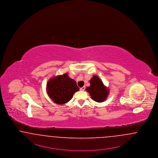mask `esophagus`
<instances>
[{
  "label": "esophagus",
  "mask_w": 158,
  "mask_h": 158,
  "mask_svg": "<svg viewBox=\"0 0 158 158\" xmlns=\"http://www.w3.org/2000/svg\"><path fill=\"white\" fill-rule=\"evenodd\" d=\"M85 89V87H82L81 88H80V90H81V91H84Z\"/></svg>",
  "instance_id": "esophagus-1"
}]
</instances>
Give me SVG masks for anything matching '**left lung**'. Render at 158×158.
<instances>
[{
  "label": "left lung",
  "instance_id": "obj_1",
  "mask_svg": "<svg viewBox=\"0 0 158 158\" xmlns=\"http://www.w3.org/2000/svg\"><path fill=\"white\" fill-rule=\"evenodd\" d=\"M90 86L85 89L89 93L91 98L96 102L101 103L105 101L109 93V89L103 84L98 77L94 76L89 80Z\"/></svg>",
  "mask_w": 158,
  "mask_h": 158
}]
</instances>
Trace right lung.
Returning <instances> with one entry per match:
<instances>
[{"label": "right lung", "instance_id": "obj_1", "mask_svg": "<svg viewBox=\"0 0 158 158\" xmlns=\"http://www.w3.org/2000/svg\"><path fill=\"white\" fill-rule=\"evenodd\" d=\"M78 90L76 81L69 78L67 73L51 78L47 84L48 96L59 105L69 102Z\"/></svg>", "mask_w": 158, "mask_h": 158}]
</instances>
